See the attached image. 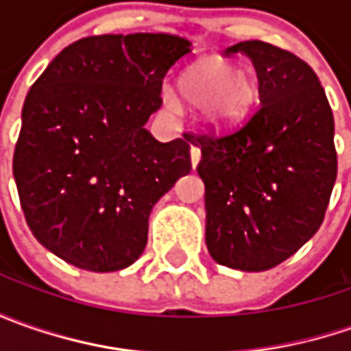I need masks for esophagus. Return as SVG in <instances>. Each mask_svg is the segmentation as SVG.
I'll return each mask as SVG.
<instances>
[{"instance_id": "1", "label": "esophagus", "mask_w": 351, "mask_h": 351, "mask_svg": "<svg viewBox=\"0 0 351 351\" xmlns=\"http://www.w3.org/2000/svg\"><path fill=\"white\" fill-rule=\"evenodd\" d=\"M189 154H191V166L195 168L197 164H199V160H201V150H199V146H191Z\"/></svg>"}]
</instances>
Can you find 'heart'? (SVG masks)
<instances>
[{
	"label": "heart",
	"mask_w": 351,
	"mask_h": 351,
	"mask_svg": "<svg viewBox=\"0 0 351 351\" xmlns=\"http://www.w3.org/2000/svg\"><path fill=\"white\" fill-rule=\"evenodd\" d=\"M183 97L193 105H207V121L224 128L246 115L256 97V80L224 60H205L197 64L182 80ZM173 105V97L166 95Z\"/></svg>",
	"instance_id": "b5f03b06"
}]
</instances>
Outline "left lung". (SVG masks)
Here are the masks:
<instances>
[{"mask_svg":"<svg viewBox=\"0 0 351 351\" xmlns=\"http://www.w3.org/2000/svg\"><path fill=\"white\" fill-rule=\"evenodd\" d=\"M260 107L234 130L191 134L201 148L205 240L213 260L242 271L285 262L324 221L338 173L334 115L315 70L289 50L244 40Z\"/></svg>","mask_w":351,"mask_h":351,"instance_id":"left-lung-1","label":"left lung"}]
</instances>
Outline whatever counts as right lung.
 I'll return each instance as SVG.
<instances>
[{
	"label": "right lung",
	"instance_id": "1",
	"mask_svg": "<svg viewBox=\"0 0 351 351\" xmlns=\"http://www.w3.org/2000/svg\"><path fill=\"white\" fill-rule=\"evenodd\" d=\"M189 47L166 33L86 36L31 86L13 176L31 232L64 262L99 274L136 262L152 207L191 171L189 141L144 128Z\"/></svg>",
	"mask_w": 351,
	"mask_h": 351
}]
</instances>
